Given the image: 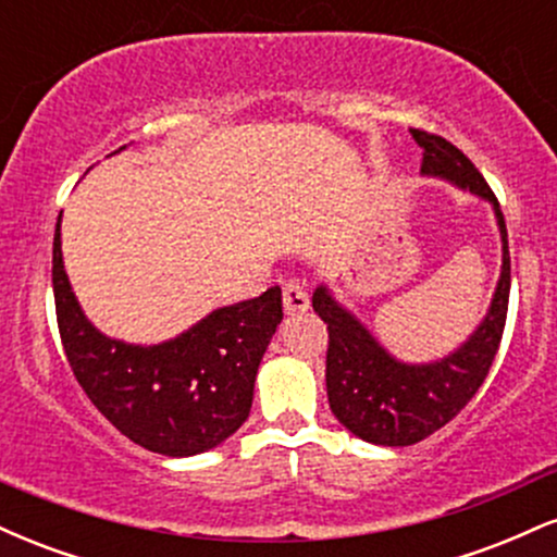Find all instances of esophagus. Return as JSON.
<instances>
[{
	"label": "esophagus",
	"mask_w": 557,
	"mask_h": 557,
	"mask_svg": "<svg viewBox=\"0 0 557 557\" xmlns=\"http://www.w3.org/2000/svg\"><path fill=\"white\" fill-rule=\"evenodd\" d=\"M283 304L287 317L304 314V311H309V293L304 290V285L293 280V283H285L283 287Z\"/></svg>",
	"instance_id": "obj_1"
}]
</instances>
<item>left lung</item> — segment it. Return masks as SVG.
Listing matches in <instances>:
<instances>
[{
    "instance_id": "left-lung-1",
    "label": "left lung",
    "mask_w": 557,
    "mask_h": 557,
    "mask_svg": "<svg viewBox=\"0 0 557 557\" xmlns=\"http://www.w3.org/2000/svg\"><path fill=\"white\" fill-rule=\"evenodd\" d=\"M411 136L424 149L421 175L456 185L490 203L503 243V264L487 314L474 332L450 354L417 363L389 354L380 337L337 300L327 283L317 285L311 306L330 332L327 400L332 413L350 434L387 447H406L430 437L474 398L495 361L510 296L508 233L495 194L450 140L424 131H411Z\"/></svg>"
}]
</instances>
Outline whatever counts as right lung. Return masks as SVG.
<instances>
[{
    "instance_id": "1",
    "label": "right lung",
    "mask_w": 557,
    "mask_h": 557,
    "mask_svg": "<svg viewBox=\"0 0 557 557\" xmlns=\"http://www.w3.org/2000/svg\"><path fill=\"white\" fill-rule=\"evenodd\" d=\"M60 227L57 220V324L94 406L127 440L159 456L188 458L225 443L251 413L259 363L283 322V290L274 285L259 298L220 306L170 341L125 343L83 314L62 261Z\"/></svg>"
}]
</instances>
